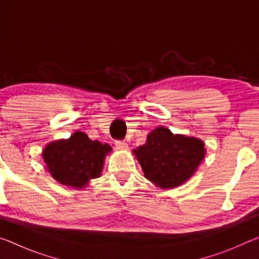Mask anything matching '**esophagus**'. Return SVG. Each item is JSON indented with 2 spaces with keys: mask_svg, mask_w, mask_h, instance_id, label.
I'll return each mask as SVG.
<instances>
[{
  "mask_svg": "<svg viewBox=\"0 0 259 259\" xmlns=\"http://www.w3.org/2000/svg\"><path fill=\"white\" fill-rule=\"evenodd\" d=\"M115 146L117 148H120V150H125V148L128 147V144H126L124 140H116Z\"/></svg>",
  "mask_w": 259,
  "mask_h": 259,
  "instance_id": "esophagus-1",
  "label": "esophagus"
}]
</instances>
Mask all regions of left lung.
Returning a JSON list of instances; mask_svg holds the SVG:
<instances>
[{
  "label": "left lung",
  "mask_w": 259,
  "mask_h": 259,
  "mask_svg": "<svg viewBox=\"0 0 259 259\" xmlns=\"http://www.w3.org/2000/svg\"><path fill=\"white\" fill-rule=\"evenodd\" d=\"M134 154L148 181L161 188H174L193 176L204 159L205 148L201 139L174 135L159 126Z\"/></svg>",
  "instance_id": "1"
}]
</instances>
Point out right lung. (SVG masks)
I'll return each mask as SVG.
<instances>
[{
    "instance_id": "add662e5",
    "label": "right lung",
    "mask_w": 259,
    "mask_h": 259,
    "mask_svg": "<svg viewBox=\"0 0 259 259\" xmlns=\"http://www.w3.org/2000/svg\"><path fill=\"white\" fill-rule=\"evenodd\" d=\"M112 147L91 140L82 131L68 139L48 144L42 152L47 169L57 182L74 188L85 187L91 179L102 174L104 160Z\"/></svg>"
}]
</instances>
